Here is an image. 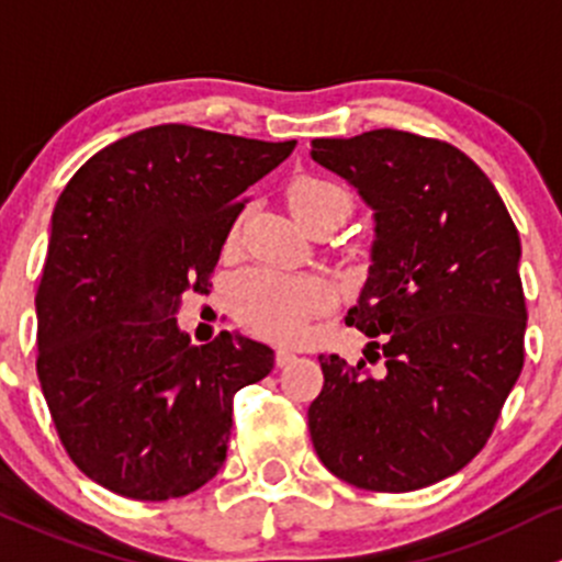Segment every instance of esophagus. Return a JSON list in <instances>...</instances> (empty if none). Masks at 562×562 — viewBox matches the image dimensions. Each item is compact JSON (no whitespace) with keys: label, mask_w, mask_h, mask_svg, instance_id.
Returning <instances> with one entry per match:
<instances>
[{"label":"esophagus","mask_w":562,"mask_h":562,"mask_svg":"<svg viewBox=\"0 0 562 562\" xmlns=\"http://www.w3.org/2000/svg\"><path fill=\"white\" fill-rule=\"evenodd\" d=\"M294 357H297V355H294L292 349H279V351H276V366H279V368L289 366V362H292Z\"/></svg>","instance_id":"34e87169"}]
</instances>
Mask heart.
<instances>
[{"label":"heart","instance_id":"heart-1","mask_svg":"<svg viewBox=\"0 0 562 562\" xmlns=\"http://www.w3.org/2000/svg\"><path fill=\"white\" fill-rule=\"evenodd\" d=\"M286 202L300 222L316 213H335L344 222L351 200L344 187L327 178L300 176L289 183ZM329 303V286L316 276H294L273 268H254L240 276L233 292L235 316L251 333L279 344L300 340L316 316Z\"/></svg>","mask_w":562,"mask_h":562}]
</instances>
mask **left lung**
Returning a JSON list of instances; mask_svg holds the SVG:
<instances>
[{
  "label": "left lung",
  "mask_w": 562,
  "mask_h": 562,
  "mask_svg": "<svg viewBox=\"0 0 562 562\" xmlns=\"http://www.w3.org/2000/svg\"><path fill=\"white\" fill-rule=\"evenodd\" d=\"M311 156L373 211L368 281L346 322L386 368L322 355L311 441L344 482L411 493L482 452L522 373L519 233L493 181L443 140L373 130L316 137Z\"/></svg>",
  "instance_id": "obj_1"
}]
</instances>
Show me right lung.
<instances>
[{"label":"right lung","mask_w":562,"mask_h":562,"mask_svg":"<svg viewBox=\"0 0 562 562\" xmlns=\"http://www.w3.org/2000/svg\"><path fill=\"white\" fill-rule=\"evenodd\" d=\"M292 151L148 126L91 156L56 202L37 375L69 460L110 493L170 501L227 460L233 395L273 370V349L238 333L192 346L176 314L207 286L243 192Z\"/></svg>","instance_id":"right-lung-1"}]
</instances>
